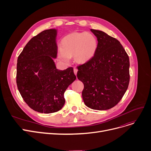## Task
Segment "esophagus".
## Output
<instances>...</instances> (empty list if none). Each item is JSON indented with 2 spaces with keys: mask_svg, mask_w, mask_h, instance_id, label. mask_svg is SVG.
I'll return each mask as SVG.
<instances>
[{
  "mask_svg": "<svg viewBox=\"0 0 151 151\" xmlns=\"http://www.w3.org/2000/svg\"><path fill=\"white\" fill-rule=\"evenodd\" d=\"M73 71H74V73H75V75H76V74H77V72H78V70H77V68H74V69H73Z\"/></svg>",
  "mask_w": 151,
  "mask_h": 151,
  "instance_id": "1",
  "label": "esophagus"
}]
</instances>
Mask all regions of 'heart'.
Returning a JSON list of instances; mask_svg holds the SVG:
<instances>
[{
  "label": "heart",
  "mask_w": 151,
  "mask_h": 151,
  "mask_svg": "<svg viewBox=\"0 0 151 151\" xmlns=\"http://www.w3.org/2000/svg\"><path fill=\"white\" fill-rule=\"evenodd\" d=\"M60 46L58 57L62 62L68 64L70 57L73 55L76 62L82 63L90 60L96 54L98 41L91 33L74 32L63 38Z\"/></svg>",
  "instance_id": "obj_1"
}]
</instances>
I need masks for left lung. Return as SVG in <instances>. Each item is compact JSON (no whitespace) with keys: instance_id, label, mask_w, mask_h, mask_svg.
Returning a JSON list of instances; mask_svg holds the SVG:
<instances>
[{"instance_id":"left-lung-1","label":"left lung","mask_w":151,"mask_h":151,"mask_svg":"<svg viewBox=\"0 0 151 151\" xmlns=\"http://www.w3.org/2000/svg\"><path fill=\"white\" fill-rule=\"evenodd\" d=\"M91 30L97 38L98 48L90 60L77 67V77L84 84L85 105L106 110L120 101L128 88L129 58L117 39L101 30Z\"/></svg>"}]
</instances>
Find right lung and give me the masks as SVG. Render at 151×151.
<instances>
[{"mask_svg": "<svg viewBox=\"0 0 151 151\" xmlns=\"http://www.w3.org/2000/svg\"><path fill=\"white\" fill-rule=\"evenodd\" d=\"M55 29L45 30L32 38L17 60V84L28 106L35 111L49 114L60 110L65 104L63 94L76 80L73 68H56Z\"/></svg>", "mask_w": 151, "mask_h": 151, "instance_id": "obj_1", "label": "right lung"}]
</instances>
